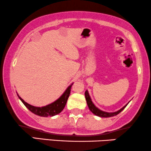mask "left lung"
Here are the masks:
<instances>
[{
	"mask_svg": "<svg viewBox=\"0 0 151 151\" xmlns=\"http://www.w3.org/2000/svg\"><path fill=\"white\" fill-rule=\"evenodd\" d=\"M85 98H86L87 105H88V108H89V110L92 112H93L94 115L99 116V117H113V116L117 115L119 113V112H121L122 111V110H124L125 108H126V106L128 104L127 103V104L126 105H124L122 108H121L120 110H117V112H107L103 111V110H101L100 109L98 108L97 107H96V105L93 104V102H92L89 94H88V92L87 90L85 91Z\"/></svg>",
	"mask_w": 151,
	"mask_h": 151,
	"instance_id": "left-lung-1",
	"label": "left lung"
}]
</instances>
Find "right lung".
I'll return each mask as SVG.
<instances>
[{"instance_id":"1","label":"right lung","mask_w":151,"mask_h":151,"mask_svg":"<svg viewBox=\"0 0 151 151\" xmlns=\"http://www.w3.org/2000/svg\"><path fill=\"white\" fill-rule=\"evenodd\" d=\"M72 85H73V83H71L70 86L68 87V88L65 90L63 95L58 100H56L53 103L43 107H35L32 105H29V103L25 102L22 99H21L19 96H17L19 99L21 100L22 102L24 103V105L34 114L41 116V117H52V116L59 114L64 109L69 96H70L71 87H72Z\"/></svg>"}]
</instances>
